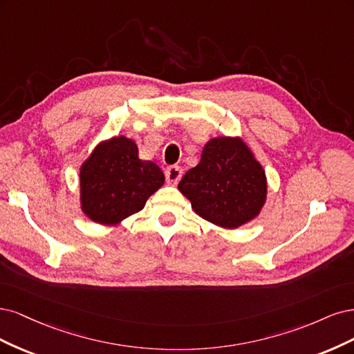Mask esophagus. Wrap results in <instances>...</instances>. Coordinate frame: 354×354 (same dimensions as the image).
Wrapping results in <instances>:
<instances>
[{
    "mask_svg": "<svg viewBox=\"0 0 354 354\" xmlns=\"http://www.w3.org/2000/svg\"><path fill=\"white\" fill-rule=\"evenodd\" d=\"M165 176L169 184H176V182L180 179L182 176V169L179 166H169L165 170Z\"/></svg>",
    "mask_w": 354,
    "mask_h": 354,
    "instance_id": "esophagus-1",
    "label": "esophagus"
}]
</instances>
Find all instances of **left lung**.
Returning <instances> with one entry per match:
<instances>
[{
    "mask_svg": "<svg viewBox=\"0 0 354 354\" xmlns=\"http://www.w3.org/2000/svg\"><path fill=\"white\" fill-rule=\"evenodd\" d=\"M198 216L234 230L252 221L266 200L263 169L241 140L214 138L203 148L200 163L178 184Z\"/></svg>",
    "mask_w": 354,
    "mask_h": 354,
    "instance_id": "obj_1",
    "label": "left lung"
}]
</instances>
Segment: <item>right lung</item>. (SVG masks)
Segmentation results:
<instances>
[{
  "instance_id": "obj_1",
  "label": "right lung",
  "mask_w": 354,
  "mask_h": 354,
  "mask_svg": "<svg viewBox=\"0 0 354 354\" xmlns=\"http://www.w3.org/2000/svg\"><path fill=\"white\" fill-rule=\"evenodd\" d=\"M163 182L160 167L140 160L132 140L116 136L100 144L81 167L82 210L97 223H118L140 212Z\"/></svg>"
}]
</instances>
